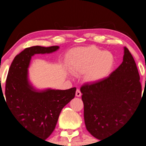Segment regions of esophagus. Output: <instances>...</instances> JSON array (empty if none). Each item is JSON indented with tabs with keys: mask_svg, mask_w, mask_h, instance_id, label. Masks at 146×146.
I'll use <instances>...</instances> for the list:
<instances>
[{
	"mask_svg": "<svg viewBox=\"0 0 146 146\" xmlns=\"http://www.w3.org/2000/svg\"><path fill=\"white\" fill-rule=\"evenodd\" d=\"M81 95H82V94H81V92H80V90H79V89H77V90H76V97H78V98H79V97L81 96Z\"/></svg>",
	"mask_w": 146,
	"mask_h": 146,
	"instance_id": "obj_1",
	"label": "esophagus"
}]
</instances>
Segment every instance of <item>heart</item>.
Masks as SVG:
<instances>
[{
  "mask_svg": "<svg viewBox=\"0 0 146 146\" xmlns=\"http://www.w3.org/2000/svg\"><path fill=\"white\" fill-rule=\"evenodd\" d=\"M69 67L72 73L83 75L89 82H98L108 76L114 65V57L109 51L96 46L76 48L70 53Z\"/></svg>",
  "mask_w": 146,
  "mask_h": 146,
  "instance_id": "obj_1",
  "label": "heart"
}]
</instances>
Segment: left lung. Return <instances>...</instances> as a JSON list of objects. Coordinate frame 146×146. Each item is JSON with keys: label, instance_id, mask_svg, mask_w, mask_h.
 Returning a JSON list of instances; mask_svg holds the SVG:
<instances>
[{"label": "left lung", "instance_id": "left-lung-1", "mask_svg": "<svg viewBox=\"0 0 146 146\" xmlns=\"http://www.w3.org/2000/svg\"><path fill=\"white\" fill-rule=\"evenodd\" d=\"M80 92L85 126L92 136L105 139L120 129L142 99L139 73L129 49L124 47L123 62L108 77L85 84Z\"/></svg>", "mask_w": 146, "mask_h": 146}]
</instances>
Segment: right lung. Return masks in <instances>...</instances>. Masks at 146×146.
I'll return each instance as SVG.
<instances>
[{
  "instance_id": "obj_1",
  "label": "right lung",
  "mask_w": 146,
  "mask_h": 146,
  "mask_svg": "<svg viewBox=\"0 0 146 146\" xmlns=\"http://www.w3.org/2000/svg\"><path fill=\"white\" fill-rule=\"evenodd\" d=\"M58 48L35 46L17 54L10 65L5 82V98L3 97L17 122L31 134L44 140L54 131L61 110L74 98L76 88L36 91L28 81L27 70L32 56L49 54ZM1 91L2 97V89Z\"/></svg>"
}]
</instances>
